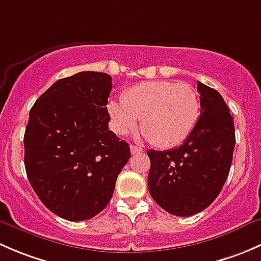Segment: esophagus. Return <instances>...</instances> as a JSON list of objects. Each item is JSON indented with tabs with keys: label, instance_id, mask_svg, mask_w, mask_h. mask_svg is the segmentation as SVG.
Segmentation results:
<instances>
[{
	"label": "esophagus",
	"instance_id": "obj_1",
	"mask_svg": "<svg viewBox=\"0 0 261 261\" xmlns=\"http://www.w3.org/2000/svg\"><path fill=\"white\" fill-rule=\"evenodd\" d=\"M130 151L131 154L135 155V154H140V152H143V149L136 145H130Z\"/></svg>",
	"mask_w": 261,
	"mask_h": 261
}]
</instances>
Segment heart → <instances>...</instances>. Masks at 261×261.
Listing matches in <instances>:
<instances>
[{"mask_svg": "<svg viewBox=\"0 0 261 261\" xmlns=\"http://www.w3.org/2000/svg\"><path fill=\"white\" fill-rule=\"evenodd\" d=\"M107 110L116 134L133 133L141 120L144 138L158 147L169 149L191 135L201 115V103L189 84L151 81L127 89L122 101H111Z\"/></svg>", "mask_w": 261, "mask_h": 261, "instance_id": "b5f03b06", "label": "heart"}]
</instances>
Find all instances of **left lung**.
I'll return each mask as SVG.
<instances>
[{
  "label": "left lung",
  "mask_w": 261,
  "mask_h": 261,
  "mask_svg": "<svg viewBox=\"0 0 261 261\" xmlns=\"http://www.w3.org/2000/svg\"><path fill=\"white\" fill-rule=\"evenodd\" d=\"M201 115L180 146L149 150L147 187L152 199L180 217L210 206L227 179L235 147L232 116L216 89L198 82Z\"/></svg>",
  "instance_id": "8db88e82"
}]
</instances>
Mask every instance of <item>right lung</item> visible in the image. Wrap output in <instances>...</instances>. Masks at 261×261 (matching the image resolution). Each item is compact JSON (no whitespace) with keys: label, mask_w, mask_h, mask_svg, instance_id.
Listing matches in <instances>:
<instances>
[{"label":"right lung","mask_w":261,"mask_h":261,"mask_svg":"<svg viewBox=\"0 0 261 261\" xmlns=\"http://www.w3.org/2000/svg\"><path fill=\"white\" fill-rule=\"evenodd\" d=\"M111 75L62 78L31 107L23 136L26 174L44 206L84 221L109 204L130 146L109 128Z\"/></svg>","instance_id":"add662e5"}]
</instances>
